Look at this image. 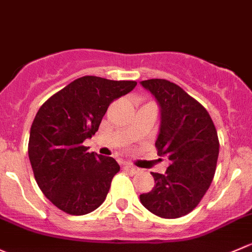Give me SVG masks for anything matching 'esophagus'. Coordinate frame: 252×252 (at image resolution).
Returning <instances> with one entry per match:
<instances>
[{"mask_svg":"<svg viewBox=\"0 0 252 252\" xmlns=\"http://www.w3.org/2000/svg\"><path fill=\"white\" fill-rule=\"evenodd\" d=\"M123 168L126 169V171H130L131 174H136L137 171H139V169H137L136 166L131 165V164H129V163H124V164H123Z\"/></svg>","mask_w":252,"mask_h":252,"instance_id":"obj_1","label":"esophagus"}]
</instances>
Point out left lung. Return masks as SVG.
Returning a JSON list of instances; mask_svg holds the SVG:
<instances>
[{"instance_id":"1","label":"left lung","mask_w":252,"mask_h":252,"mask_svg":"<svg viewBox=\"0 0 252 252\" xmlns=\"http://www.w3.org/2000/svg\"><path fill=\"white\" fill-rule=\"evenodd\" d=\"M160 107L158 156L170 165L165 174L151 173L155 187L140 194L142 205L163 219L187 215L210 187L219 158V137L208 111L181 87L166 79L140 82Z\"/></svg>"}]
</instances>
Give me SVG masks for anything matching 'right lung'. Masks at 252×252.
<instances>
[{"mask_svg": "<svg viewBox=\"0 0 252 252\" xmlns=\"http://www.w3.org/2000/svg\"><path fill=\"white\" fill-rule=\"evenodd\" d=\"M135 86V81L84 76L55 93L36 113L29 158L38 187L63 213L86 215L106 199L118 163L89 153L82 144L96 133L111 102Z\"/></svg>", "mask_w": 252, "mask_h": 252, "instance_id": "add662e5", "label": "right lung"}]
</instances>
